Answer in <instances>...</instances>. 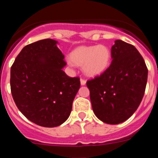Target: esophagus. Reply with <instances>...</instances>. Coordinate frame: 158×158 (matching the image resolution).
Here are the masks:
<instances>
[{
	"label": "esophagus",
	"instance_id": "34e87169",
	"mask_svg": "<svg viewBox=\"0 0 158 158\" xmlns=\"http://www.w3.org/2000/svg\"><path fill=\"white\" fill-rule=\"evenodd\" d=\"M86 84V81L85 80H84V79H81V85H85Z\"/></svg>",
	"mask_w": 158,
	"mask_h": 158
}]
</instances>
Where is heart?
Returning <instances> with one entry per match:
<instances>
[{
  "label": "heart",
  "instance_id": "b5f03b06",
  "mask_svg": "<svg viewBox=\"0 0 158 158\" xmlns=\"http://www.w3.org/2000/svg\"><path fill=\"white\" fill-rule=\"evenodd\" d=\"M70 64L82 66L88 77H96L106 71L111 62V51L104 45L83 46L70 54Z\"/></svg>",
  "mask_w": 158,
  "mask_h": 158
}]
</instances>
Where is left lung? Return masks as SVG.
<instances>
[{
    "label": "left lung",
    "instance_id": "obj_1",
    "mask_svg": "<svg viewBox=\"0 0 158 158\" xmlns=\"http://www.w3.org/2000/svg\"><path fill=\"white\" fill-rule=\"evenodd\" d=\"M111 63L87 81L93 112L102 122L118 124L139 107L146 90L148 69L133 45L120 40L111 47Z\"/></svg>",
    "mask_w": 158,
    "mask_h": 158
}]
</instances>
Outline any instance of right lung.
Here are the masks:
<instances>
[{"label": "right lung", "mask_w": 158, "mask_h": 158, "mask_svg": "<svg viewBox=\"0 0 158 158\" xmlns=\"http://www.w3.org/2000/svg\"><path fill=\"white\" fill-rule=\"evenodd\" d=\"M58 43L47 39L27 45L11 67L15 104L27 119L44 127L66 121L81 86L80 78L69 77L62 70L66 63Z\"/></svg>", "instance_id": "right-lung-1"}]
</instances>
